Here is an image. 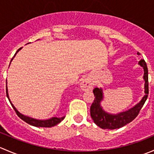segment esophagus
Listing matches in <instances>:
<instances>
[{"label":"esophagus","instance_id":"obj_1","mask_svg":"<svg viewBox=\"0 0 154 154\" xmlns=\"http://www.w3.org/2000/svg\"><path fill=\"white\" fill-rule=\"evenodd\" d=\"M92 86L93 83L91 82V80L88 78H86L82 81L80 87H81V88L83 90H88L92 88Z\"/></svg>","mask_w":154,"mask_h":154}]
</instances>
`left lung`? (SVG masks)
Here are the masks:
<instances>
[{"mask_svg":"<svg viewBox=\"0 0 154 154\" xmlns=\"http://www.w3.org/2000/svg\"><path fill=\"white\" fill-rule=\"evenodd\" d=\"M139 54V53H138ZM139 64L144 68V79L145 81L144 84V92L145 95L136 106L130 110L124 112H121L118 115L108 114L106 112L102 109L100 103L103 99V92L101 88H94L93 89V93L94 95V100L92 104L90 107V114L91 119H93L94 123L102 129H109V130H114V129L120 128L127 125L128 123L134 120L136 116L139 115L141 109L145 103L146 100L148 96V70H147V64L144 60H141L139 62Z\"/></svg>","mask_w":154,"mask_h":154,"instance_id":"obj_1","label":"left lung"}]
</instances>
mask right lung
Returning <instances> with one entry per match:
<instances>
[{"instance_id":"add662e5","label":"right lung","mask_w":154,"mask_h":154,"mask_svg":"<svg viewBox=\"0 0 154 154\" xmlns=\"http://www.w3.org/2000/svg\"><path fill=\"white\" fill-rule=\"evenodd\" d=\"M21 48H19V49L17 51L16 53H18V51H19V50H21ZM15 57V56H14ZM12 61V60H11ZM7 97H8L9 100H10L11 105H12V108L14 109V110L15 111V112H16L17 116H18V117L20 118L21 119H22L24 122H25L26 123L29 124V125H32V126H35V127H54V126L58 125L60 122H61L64 119L65 116L64 117H62V118H57V117H54V118H51V119H48V120H36V119H32V118H29V117H27V116H24V115L21 114V113L19 112L18 111V110L15 109V107L13 106V104H12V103H11L10 98H9V95H8V92H7Z\"/></svg>"}]
</instances>
